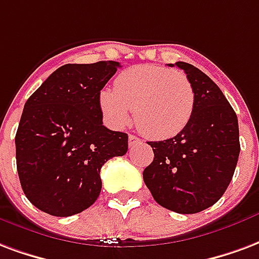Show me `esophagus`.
Instances as JSON below:
<instances>
[{
    "label": "esophagus",
    "mask_w": 259,
    "mask_h": 259,
    "mask_svg": "<svg viewBox=\"0 0 259 259\" xmlns=\"http://www.w3.org/2000/svg\"><path fill=\"white\" fill-rule=\"evenodd\" d=\"M139 143H140L139 137H136V136L133 135L129 136V147H133V145L139 144Z\"/></svg>",
    "instance_id": "obj_1"
}]
</instances>
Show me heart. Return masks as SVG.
I'll return each instance as SVG.
<instances>
[{"mask_svg": "<svg viewBox=\"0 0 259 259\" xmlns=\"http://www.w3.org/2000/svg\"><path fill=\"white\" fill-rule=\"evenodd\" d=\"M99 105L107 123L120 129L135 110L136 124L151 139H170L181 133L192 118L195 91L181 71L162 66H136L115 79V89L99 93Z\"/></svg>", "mask_w": 259, "mask_h": 259, "instance_id": "obj_1", "label": "heart"}]
</instances>
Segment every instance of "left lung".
<instances>
[{
    "label": "left lung",
    "instance_id": "left-lung-1",
    "mask_svg": "<svg viewBox=\"0 0 259 259\" xmlns=\"http://www.w3.org/2000/svg\"><path fill=\"white\" fill-rule=\"evenodd\" d=\"M176 66L192 83L195 110L181 133L149 141L155 158L143 178L162 207L195 214L217 203L231 183L240 152L239 124L227 97L204 72L184 61Z\"/></svg>",
    "mask_w": 259,
    "mask_h": 259
}]
</instances>
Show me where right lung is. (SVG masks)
<instances>
[{
	"label": "right lung",
	"mask_w": 259,
	"mask_h": 259,
	"mask_svg": "<svg viewBox=\"0 0 259 259\" xmlns=\"http://www.w3.org/2000/svg\"><path fill=\"white\" fill-rule=\"evenodd\" d=\"M120 64H66L24 104L17 127L19 180L30 202L55 217H70L97 200L100 170L127 152V135L103 124L99 93Z\"/></svg>",
	"instance_id": "obj_1"
}]
</instances>
